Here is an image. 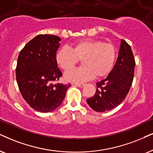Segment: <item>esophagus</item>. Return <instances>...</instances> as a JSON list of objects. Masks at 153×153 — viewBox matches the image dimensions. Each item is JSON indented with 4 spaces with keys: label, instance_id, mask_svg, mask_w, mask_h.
Wrapping results in <instances>:
<instances>
[{
    "label": "esophagus",
    "instance_id": "obj_1",
    "mask_svg": "<svg viewBox=\"0 0 153 153\" xmlns=\"http://www.w3.org/2000/svg\"><path fill=\"white\" fill-rule=\"evenodd\" d=\"M75 85L78 87V88H83L85 86V85L82 84V83H78V84L76 83V84H75Z\"/></svg>",
    "mask_w": 153,
    "mask_h": 153
}]
</instances>
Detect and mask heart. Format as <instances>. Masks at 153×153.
Wrapping results in <instances>:
<instances>
[{
  "instance_id": "obj_1",
  "label": "heart",
  "mask_w": 153,
  "mask_h": 153,
  "mask_svg": "<svg viewBox=\"0 0 153 153\" xmlns=\"http://www.w3.org/2000/svg\"><path fill=\"white\" fill-rule=\"evenodd\" d=\"M117 58V49L111 43L101 40H82L76 42L72 49L63 46L57 52L56 62L68 71L82 60L83 66L73 69L65 75V80L72 82H82L94 77L107 76L111 73Z\"/></svg>"
}]
</instances>
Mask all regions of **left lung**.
Here are the masks:
<instances>
[{
  "instance_id": "obj_1",
  "label": "left lung",
  "mask_w": 153,
  "mask_h": 153,
  "mask_svg": "<svg viewBox=\"0 0 153 153\" xmlns=\"http://www.w3.org/2000/svg\"><path fill=\"white\" fill-rule=\"evenodd\" d=\"M135 65L136 62L130 45L121 39L114 67L107 78L96 83L95 94L87 100L89 106L95 111L104 112L119 105L130 90Z\"/></svg>"
}]
</instances>
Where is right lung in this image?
<instances>
[{"instance_id":"right-lung-1","label":"right lung","mask_w":153,"mask_h":153,"mask_svg":"<svg viewBox=\"0 0 153 153\" xmlns=\"http://www.w3.org/2000/svg\"><path fill=\"white\" fill-rule=\"evenodd\" d=\"M61 38L39 34L21 50L17 58L16 80L23 98L39 112H51L59 107L71 85H53L63 75L58 68L56 51Z\"/></svg>"}]
</instances>
